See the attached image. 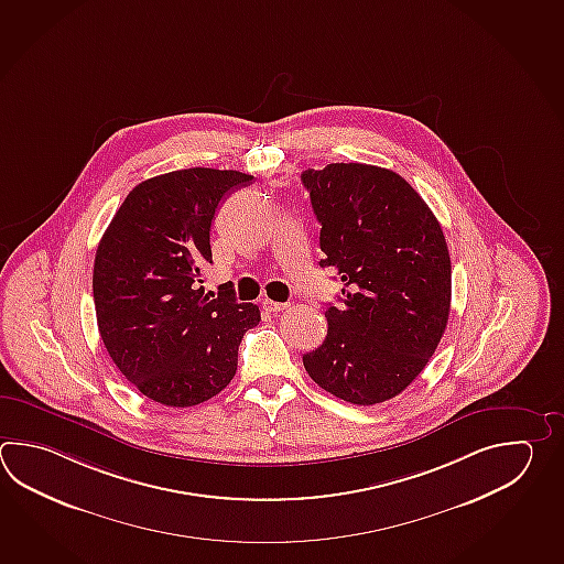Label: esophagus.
I'll return each mask as SVG.
<instances>
[{
	"label": "esophagus",
	"instance_id": "obj_1",
	"mask_svg": "<svg viewBox=\"0 0 564 564\" xmlns=\"http://www.w3.org/2000/svg\"><path fill=\"white\" fill-rule=\"evenodd\" d=\"M289 307V303H279V301L263 300V310L269 313H279V311H285Z\"/></svg>",
	"mask_w": 564,
	"mask_h": 564
}]
</instances>
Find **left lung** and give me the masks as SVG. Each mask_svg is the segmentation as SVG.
<instances>
[{"mask_svg":"<svg viewBox=\"0 0 564 564\" xmlns=\"http://www.w3.org/2000/svg\"><path fill=\"white\" fill-rule=\"evenodd\" d=\"M322 223V267H334L341 305L303 356L311 380L344 402L373 405L402 393L434 356L452 300L448 245L434 213L400 174L359 162L305 171Z\"/></svg>","mask_w":564,"mask_h":564,"instance_id":"1","label":"left lung"}]
</instances>
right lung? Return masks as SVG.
<instances>
[{"instance_id": "right-lung-1", "label": "right lung", "mask_w": 564, "mask_h": 564, "mask_svg": "<svg viewBox=\"0 0 564 564\" xmlns=\"http://www.w3.org/2000/svg\"><path fill=\"white\" fill-rule=\"evenodd\" d=\"M251 174L184 169L137 184L94 259L98 332L116 368L152 402L191 408L229 386L239 345L261 322L235 289L205 293L210 223L220 198Z\"/></svg>"}]
</instances>
